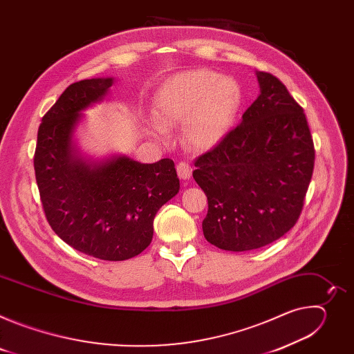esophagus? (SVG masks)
Returning <instances> with one entry per match:
<instances>
[{
	"label": "esophagus",
	"mask_w": 354,
	"mask_h": 354,
	"mask_svg": "<svg viewBox=\"0 0 354 354\" xmlns=\"http://www.w3.org/2000/svg\"><path fill=\"white\" fill-rule=\"evenodd\" d=\"M176 171L180 179H189L192 176V168L187 162H179L176 165Z\"/></svg>",
	"instance_id": "esophagus-1"
}]
</instances>
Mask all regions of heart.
<instances>
[{
	"instance_id": "b5f03b06",
	"label": "heart",
	"mask_w": 354,
	"mask_h": 354,
	"mask_svg": "<svg viewBox=\"0 0 354 354\" xmlns=\"http://www.w3.org/2000/svg\"><path fill=\"white\" fill-rule=\"evenodd\" d=\"M241 105V88L210 70L174 75L158 91L154 134L165 140V129L182 126L185 142L194 149H212L230 133Z\"/></svg>"
}]
</instances>
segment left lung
Returning <instances> with one entry per match:
<instances>
[{"label":"left lung","mask_w":354,"mask_h":354,"mask_svg":"<svg viewBox=\"0 0 354 354\" xmlns=\"http://www.w3.org/2000/svg\"><path fill=\"white\" fill-rule=\"evenodd\" d=\"M257 75L258 99L193 171L209 200L203 234L232 252L266 246L295 225L315 161L304 109L279 78Z\"/></svg>","instance_id":"left-lung-1"}]
</instances>
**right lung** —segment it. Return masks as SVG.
<instances>
[{"mask_svg": "<svg viewBox=\"0 0 354 354\" xmlns=\"http://www.w3.org/2000/svg\"><path fill=\"white\" fill-rule=\"evenodd\" d=\"M113 78L71 84L43 116L33 157L41 207L71 248L102 261H126L151 243L157 212L179 192L175 164L127 157L88 164L73 156L81 111L102 99Z\"/></svg>", "mask_w": 354, "mask_h": 354, "instance_id": "add662e5", "label": "right lung"}]
</instances>
